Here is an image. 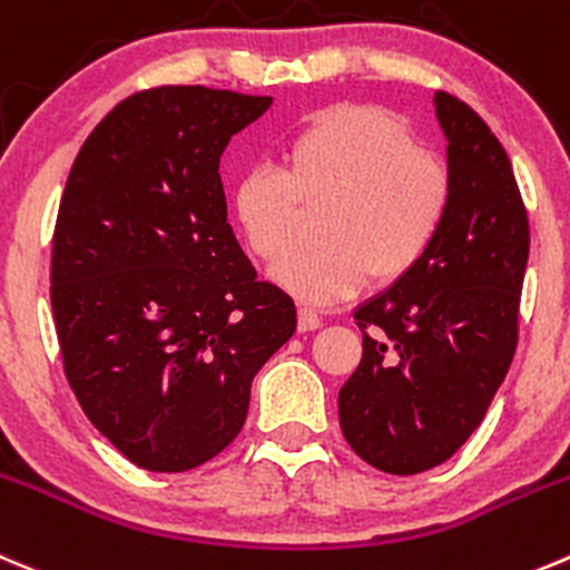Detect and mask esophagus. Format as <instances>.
Listing matches in <instances>:
<instances>
[{"mask_svg": "<svg viewBox=\"0 0 570 570\" xmlns=\"http://www.w3.org/2000/svg\"><path fill=\"white\" fill-rule=\"evenodd\" d=\"M320 325H323V317H320L314 308L303 306L301 312H297V328L301 331H314V328H320Z\"/></svg>", "mask_w": 570, "mask_h": 570, "instance_id": "1", "label": "esophagus"}]
</instances>
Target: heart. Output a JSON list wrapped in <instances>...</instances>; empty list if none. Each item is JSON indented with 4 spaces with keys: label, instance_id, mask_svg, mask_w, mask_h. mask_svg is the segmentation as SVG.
Instances as JSON below:
<instances>
[{
    "label": "heart",
    "instance_id": "b5f03b06",
    "mask_svg": "<svg viewBox=\"0 0 570 570\" xmlns=\"http://www.w3.org/2000/svg\"><path fill=\"white\" fill-rule=\"evenodd\" d=\"M449 206L443 158L414 147L395 116L367 105L320 110L286 141L284 173L253 167L234 189L236 223L262 262L285 256L303 207L321 209L324 242L288 252L273 273L308 303L356 295L370 275L392 284L412 273L443 230Z\"/></svg>",
    "mask_w": 570,
    "mask_h": 570
}]
</instances>
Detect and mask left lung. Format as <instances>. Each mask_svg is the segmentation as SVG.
<instances>
[{
	"label": "left lung",
	"instance_id": "left-lung-1",
	"mask_svg": "<svg viewBox=\"0 0 570 570\" xmlns=\"http://www.w3.org/2000/svg\"><path fill=\"white\" fill-rule=\"evenodd\" d=\"M451 206L423 262L353 312L362 362L340 425L367 465L414 476L443 465L484 420L518 345L529 219L512 164L482 116L434 94Z\"/></svg>",
	"mask_w": 570,
	"mask_h": 570
}]
</instances>
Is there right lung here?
Wrapping results in <instances>:
<instances>
[{
    "mask_svg": "<svg viewBox=\"0 0 570 570\" xmlns=\"http://www.w3.org/2000/svg\"><path fill=\"white\" fill-rule=\"evenodd\" d=\"M273 97L161 86L121 99L71 164L52 314L82 412L132 465L180 473L242 432L253 375L295 334L228 225L219 158Z\"/></svg>",
    "mask_w": 570,
    "mask_h": 570,
    "instance_id": "right-lung-1",
    "label": "right lung"
}]
</instances>
